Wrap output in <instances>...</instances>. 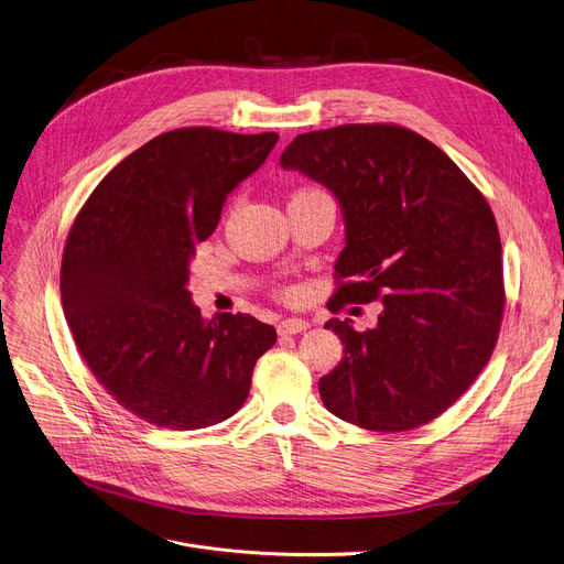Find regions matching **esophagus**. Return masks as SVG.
Returning <instances> with one entry per match:
<instances>
[{
	"label": "esophagus",
	"mask_w": 564,
	"mask_h": 564,
	"mask_svg": "<svg viewBox=\"0 0 564 564\" xmlns=\"http://www.w3.org/2000/svg\"><path fill=\"white\" fill-rule=\"evenodd\" d=\"M306 328H311V324L306 319H296V317H288L279 324V335H296V333H304Z\"/></svg>",
	"instance_id": "1"
}]
</instances>
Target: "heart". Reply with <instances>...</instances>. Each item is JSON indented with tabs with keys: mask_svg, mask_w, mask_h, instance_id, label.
I'll return each instance as SVG.
<instances>
[{
	"mask_svg": "<svg viewBox=\"0 0 564 564\" xmlns=\"http://www.w3.org/2000/svg\"><path fill=\"white\" fill-rule=\"evenodd\" d=\"M311 191H315V187H304V191H299V193H311ZM296 193V195H299ZM281 299H285V302H296L299 299V290L296 288H283L281 290Z\"/></svg>",
	"mask_w": 564,
	"mask_h": 564,
	"instance_id": "b5f03b06",
	"label": "heart"
}]
</instances>
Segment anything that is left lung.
<instances>
[{
    "label": "left lung",
    "mask_w": 564,
    "mask_h": 564,
    "mask_svg": "<svg viewBox=\"0 0 564 564\" xmlns=\"http://www.w3.org/2000/svg\"><path fill=\"white\" fill-rule=\"evenodd\" d=\"M281 167L324 183L345 210L347 247L328 308L381 302L373 328L326 322L345 356L319 379L324 405L381 433L433 422L499 340L506 290L490 204L440 147L399 124L302 133Z\"/></svg>",
    "instance_id": "8db88e82"
}]
</instances>
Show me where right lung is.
<instances>
[{
  "label": "right lung",
  "mask_w": 564,
  "mask_h": 564,
  "mask_svg": "<svg viewBox=\"0 0 564 564\" xmlns=\"http://www.w3.org/2000/svg\"><path fill=\"white\" fill-rule=\"evenodd\" d=\"M276 133L183 127L112 167L74 217L61 302L99 386L135 417L172 431L229 420L276 330L251 315L210 322L193 306L191 260L224 199L265 163Z\"/></svg>",
  "instance_id": "1"
}]
</instances>
